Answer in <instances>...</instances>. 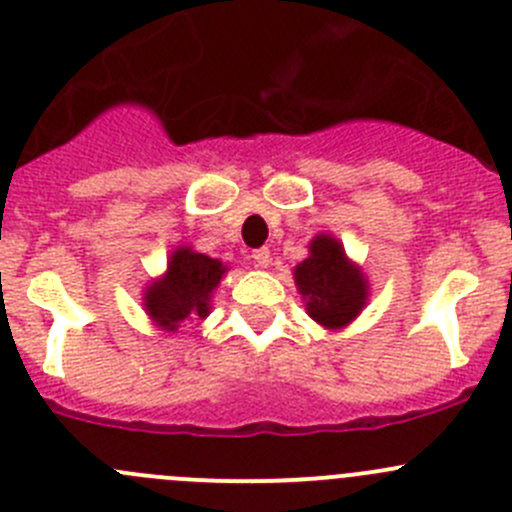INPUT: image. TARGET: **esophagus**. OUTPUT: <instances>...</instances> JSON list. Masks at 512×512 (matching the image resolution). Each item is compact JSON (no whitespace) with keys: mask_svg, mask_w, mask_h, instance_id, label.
I'll return each mask as SVG.
<instances>
[{"mask_svg":"<svg viewBox=\"0 0 512 512\" xmlns=\"http://www.w3.org/2000/svg\"><path fill=\"white\" fill-rule=\"evenodd\" d=\"M252 260H255L257 267H267L272 262V255H270V250H267V247H260V250L252 252Z\"/></svg>","mask_w":512,"mask_h":512,"instance_id":"obj_1","label":"esophagus"}]
</instances>
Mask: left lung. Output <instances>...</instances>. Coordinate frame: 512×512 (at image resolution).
I'll return each mask as SVG.
<instances>
[{
	"label": "left lung",
	"mask_w": 512,
	"mask_h": 512,
	"mask_svg": "<svg viewBox=\"0 0 512 512\" xmlns=\"http://www.w3.org/2000/svg\"><path fill=\"white\" fill-rule=\"evenodd\" d=\"M312 255L297 265L294 282L307 299L309 317L329 329L349 324L366 302V282L354 265H349L342 245L329 235L309 242Z\"/></svg>",
	"instance_id": "8db88e82"
}]
</instances>
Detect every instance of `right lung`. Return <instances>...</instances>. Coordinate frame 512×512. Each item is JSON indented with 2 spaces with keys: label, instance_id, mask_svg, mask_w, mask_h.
<instances>
[{
  "label": "right lung",
  "instance_id": "1",
  "mask_svg": "<svg viewBox=\"0 0 512 512\" xmlns=\"http://www.w3.org/2000/svg\"><path fill=\"white\" fill-rule=\"evenodd\" d=\"M225 275L223 262L180 247L168 262V275L146 294V309L163 329H178L188 317H208L210 292Z\"/></svg>",
  "mask_w": 512,
  "mask_h": 512
}]
</instances>
